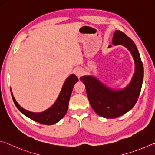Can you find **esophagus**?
<instances>
[{"instance_id": "34e87169", "label": "esophagus", "mask_w": 155, "mask_h": 155, "mask_svg": "<svg viewBox=\"0 0 155 155\" xmlns=\"http://www.w3.org/2000/svg\"><path fill=\"white\" fill-rule=\"evenodd\" d=\"M74 74L77 75L78 77H81V76L83 74V70H82V68H77V69L74 70Z\"/></svg>"}]
</instances>
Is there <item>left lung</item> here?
<instances>
[{
    "label": "left lung",
    "mask_w": 155,
    "mask_h": 155,
    "mask_svg": "<svg viewBox=\"0 0 155 155\" xmlns=\"http://www.w3.org/2000/svg\"><path fill=\"white\" fill-rule=\"evenodd\" d=\"M112 43L114 45L122 44L127 47L134 59L135 72L128 87L123 90L115 91L107 88L93 77L86 76L80 78L85 85L91 107L97 114L106 118L121 116L135 106L140 96L143 78V64L133 41L122 31H115Z\"/></svg>",
    "instance_id": "1"
}]
</instances>
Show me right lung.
Here are the masks:
<instances>
[{
    "mask_svg": "<svg viewBox=\"0 0 155 155\" xmlns=\"http://www.w3.org/2000/svg\"><path fill=\"white\" fill-rule=\"evenodd\" d=\"M78 78L74 74L70 75L65 81L62 90L60 93L59 98H57L53 105L51 108L46 110V111L41 113H33L27 111L22 107H21L15 101L14 97L12 94L13 101L14 102L15 105L26 116L29 117L30 119L34 120L40 124L45 125L54 124L59 122L64 117L68 110V103H69L70 98L71 96L72 91L74 87V84L78 82Z\"/></svg>",
    "mask_w": 155,
    "mask_h": 155,
    "instance_id": "right-lung-1",
    "label": "right lung"
}]
</instances>
